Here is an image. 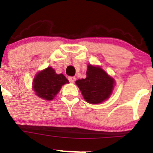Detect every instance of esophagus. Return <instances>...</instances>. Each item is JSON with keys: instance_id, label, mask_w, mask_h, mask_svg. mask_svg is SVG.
I'll use <instances>...</instances> for the list:
<instances>
[{"instance_id": "1", "label": "esophagus", "mask_w": 153, "mask_h": 153, "mask_svg": "<svg viewBox=\"0 0 153 153\" xmlns=\"http://www.w3.org/2000/svg\"><path fill=\"white\" fill-rule=\"evenodd\" d=\"M68 79H69V82L74 83V82H75V80H76V78H75V77H72V76H70V77H69V78H68Z\"/></svg>"}]
</instances>
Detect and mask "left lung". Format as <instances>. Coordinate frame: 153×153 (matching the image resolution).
Here are the masks:
<instances>
[{
  "mask_svg": "<svg viewBox=\"0 0 153 153\" xmlns=\"http://www.w3.org/2000/svg\"><path fill=\"white\" fill-rule=\"evenodd\" d=\"M75 84L87 102L98 104L109 98L114 88V81L100 67L89 65L87 78L77 80Z\"/></svg>",
  "mask_w": 153,
  "mask_h": 153,
  "instance_id": "1",
  "label": "left lung"
}]
</instances>
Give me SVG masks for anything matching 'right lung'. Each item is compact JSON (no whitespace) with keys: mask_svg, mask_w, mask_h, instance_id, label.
Returning <instances> with one entry per match:
<instances>
[{"mask_svg":"<svg viewBox=\"0 0 153 153\" xmlns=\"http://www.w3.org/2000/svg\"><path fill=\"white\" fill-rule=\"evenodd\" d=\"M69 83L63 74H56L54 69L48 67L39 72L34 78L33 88L36 94L45 100H52L62 85Z\"/></svg>","mask_w":153,"mask_h":153,"instance_id":"obj_1","label":"right lung"}]
</instances>
